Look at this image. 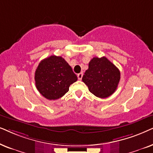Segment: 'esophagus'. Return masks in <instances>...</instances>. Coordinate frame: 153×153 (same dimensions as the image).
Masks as SVG:
<instances>
[{"label": "esophagus", "instance_id": "1", "mask_svg": "<svg viewBox=\"0 0 153 153\" xmlns=\"http://www.w3.org/2000/svg\"><path fill=\"white\" fill-rule=\"evenodd\" d=\"M82 76H83V73H78V80H82Z\"/></svg>", "mask_w": 153, "mask_h": 153}]
</instances>
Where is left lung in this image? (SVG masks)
<instances>
[{
  "label": "left lung",
  "mask_w": 153,
  "mask_h": 153,
  "mask_svg": "<svg viewBox=\"0 0 153 153\" xmlns=\"http://www.w3.org/2000/svg\"><path fill=\"white\" fill-rule=\"evenodd\" d=\"M120 80L119 69L106 57H94L89 63L82 80L96 97L105 99L117 89Z\"/></svg>",
  "instance_id": "left-lung-1"
}]
</instances>
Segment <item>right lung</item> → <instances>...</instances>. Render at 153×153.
<instances>
[{
    "label": "right lung",
    "mask_w": 153,
    "mask_h": 153,
    "mask_svg": "<svg viewBox=\"0 0 153 153\" xmlns=\"http://www.w3.org/2000/svg\"><path fill=\"white\" fill-rule=\"evenodd\" d=\"M77 80L72 68L62 56L52 55L42 60L35 73L36 88L49 100L62 97Z\"/></svg>",
    "instance_id": "1"
}]
</instances>
